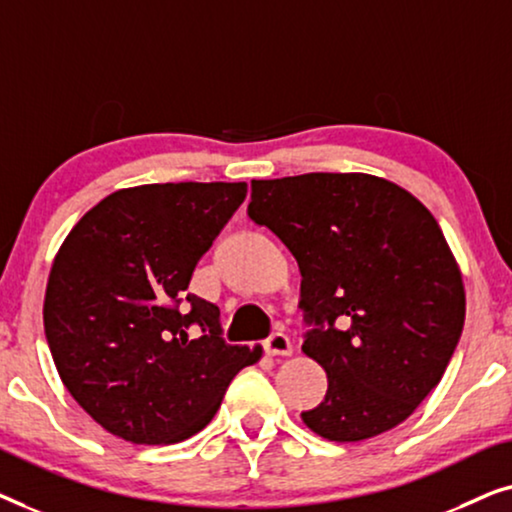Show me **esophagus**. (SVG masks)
I'll return each instance as SVG.
<instances>
[{
	"mask_svg": "<svg viewBox=\"0 0 512 512\" xmlns=\"http://www.w3.org/2000/svg\"><path fill=\"white\" fill-rule=\"evenodd\" d=\"M263 347H265V352L272 356H289L291 354V340H289V335L282 331L270 333V338L263 342Z\"/></svg>",
	"mask_w": 512,
	"mask_h": 512,
	"instance_id": "esophagus-1",
	"label": "esophagus"
}]
</instances>
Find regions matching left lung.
Wrapping results in <instances>:
<instances>
[{"label":"left lung","mask_w":512,"mask_h":512,"mask_svg":"<svg viewBox=\"0 0 512 512\" xmlns=\"http://www.w3.org/2000/svg\"><path fill=\"white\" fill-rule=\"evenodd\" d=\"M249 219L300 268L303 352L326 370L321 438L359 443L408 419L443 377L466 298L443 230L405 188L373 174L251 181Z\"/></svg>","instance_id":"8db88e82"}]
</instances>
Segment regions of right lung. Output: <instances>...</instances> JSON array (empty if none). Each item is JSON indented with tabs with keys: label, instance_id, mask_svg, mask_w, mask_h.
<instances>
[{
	"label": "right lung",
	"instance_id": "add662e5",
	"mask_svg": "<svg viewBox=\"0 0 512 512\" xmlns=\"http://www.w3.org/2000/svg\"><path fill=\"white\" fill-rule=\"evenodd\" d=\"M244 198V181L123 188L62 242L44 300L48 349L74 401L114 436H195L237 370L261 359V347L228 345L219 307L188 293Z\"/></svg>",
	"mask_w": 512,
	"mask_h": 512
}]
</instances>
